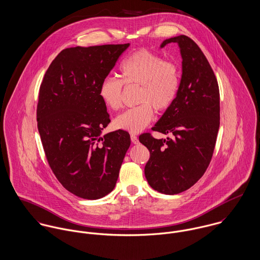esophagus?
I'll return each mask as SVG.
<instances>
[{"label": "esophagus", "mask_w": 260, "mask_h": 260, "mask_svg": "<svg viewBox=\"0 0 260 260\" xmlns=\"http://www.w3.org/2000/svg\"><path fill=\"white\" fill-rule=\"evenodd\" d=\"M131 140H132L133 144H139V139H138V137L136 135H131Z\"/></svg>", "instance_id": "esophagus-1"}]
</instances>
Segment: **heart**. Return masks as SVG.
I'll return each mask as SVG.
<instances>
[{
  "label": "heart",
  "mask_w": 260,
  "mask_h": 260,
  "mask_svg": "<svg viewBox=\"0 0 260 260\" xmlns=\"http://www.w3.org/2000/svg\"><path fill=\"white\" fill-rule=\"evenodd\" d=\"M120 81L106 78L100 86V96L112 111L122 106L123 87H140L138 107L117 116L116 127L138 134L153 118V109L166 112L173 106L180 87V69L175 61L165 60L157 54L141 49L124 58L119 67Z\"/></svg>",
  "instance_id": "obj_1"
}]
</instances>
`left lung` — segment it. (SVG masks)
<instances>
[{"label": "left lung", "instance_id": "left-lung-1", "mask_svg": "<svg viewBox=\"0 0 260 260\" xmlns=\"http://www.w3.org/2000/svg\"><path fill=\"white\" fill-rule=\"evenodd\" d=\"M177 43L182 57L178 94L151 128L173 139L140 136L149 150L144 168L148 184L158 192L177 194L199 181L211 160L220 122L219 88L215 75L201 48L181 35L162 42L161 48Z\"/></svg>", "mask_w": 260, "mask_h": 260}]
</instances>
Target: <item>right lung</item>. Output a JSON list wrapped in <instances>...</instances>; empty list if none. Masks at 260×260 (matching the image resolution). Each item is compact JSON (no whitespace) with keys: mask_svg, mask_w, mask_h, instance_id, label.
I'll list each match as a JSON object with an SVG mask.
<instances>
[{"mask_svg":"<svg viewBox=\"0 0 260 260\" xmlns=\"http://www.w3.org/2000/svg\"><path fill=\"white\" fill-rule=\"evenodd\" d=\"M129 44L62 50L40 87L37 121L47 160L71 193L98 200L116 185L131 145L118 129L101 137L111 122L100 86Z\"/></svg>","mask_w":260,"mask_h":260,"instance_id":"add662e5","label":"right lung"}]
</instances>
